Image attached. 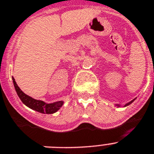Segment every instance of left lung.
<instances>
[{"instance_id":"obj_1","label":"left lung","mask_w":154,"mask_h":154,"mask_svg":"<svg viewBox=\"0 0 154 154\" xmlns=\"http://www.w3.org/2000/svg\"><path fill=\"white\" fill-rule=\"evenodd\" d=\"M134 100H135V99H133V100H131V102H130V103H127V104H126V105H125V106H128V105H129V104H131V103H132V102H133V101H134ZM117 106H119V105H117Z\"/></svg>"}]
</instances>
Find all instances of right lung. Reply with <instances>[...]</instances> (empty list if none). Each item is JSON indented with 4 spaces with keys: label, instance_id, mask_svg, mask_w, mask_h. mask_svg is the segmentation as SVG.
I'll use <instances>...</instances> for the list:
<instances>
[{
    "label": "right lung",
    "instance_id": "obj_1",
    "mask_svg": "<svg viewBox=\"0 0 154 154\" xmlns=\"http://www.w3.org/2000/svg\"><path fill=\"white\" fill-rule=\"evenodd\" d=\"M12 80H13V84L14 86H15V91L17 92V95H19V99H21V101L26 106H27L31 108V109H34L36 111H38L40 113H54L57 110H59L60 109V107L63 106V101H59L56 102V103L47 104V103H44L43 101L36 100V99L31 98L29 95H26L25 93L21 91V89L19 88V86L16 84V82H15L14 77H12Z\"/></svg>",
    "mask_w": 154,
    "mask_h": 154
}]
</instances>
